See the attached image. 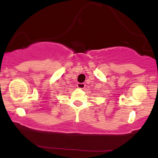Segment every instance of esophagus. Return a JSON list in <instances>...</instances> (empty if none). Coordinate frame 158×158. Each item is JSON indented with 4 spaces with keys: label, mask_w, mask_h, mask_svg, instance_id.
Listing matches in <instances>:
<instances>
[{
    "label": "esophagus",
    "mask_w": 158,
    "mask_h": 158,
    "mask_svg": "<svg viewBox=\"0 0 158 158\" xmlns=\"http://www.w3.org/2000/svg\"><path fill=\"white\" fill-rule=\"evenodd\" d=\"M77 88H80V89H83V88L85 87V85L84 84V83H79H79H77Z\"/></svg>",
    "instance_id": "obj_1"
}]
</instances>
